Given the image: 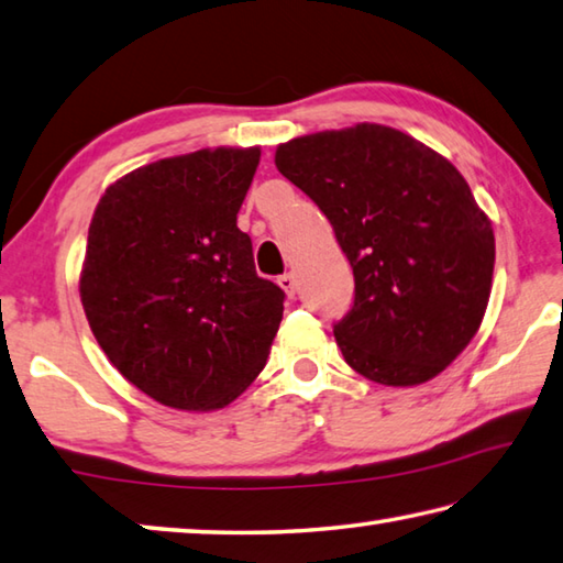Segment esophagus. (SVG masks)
I'll list each match as a JSON object with an SVG mask.
<instances>
[{"instance_id":"obj_1","label":"esophagus","mask_w":563,"mask_h":563,"mask_svg":"<svg viewBox=\"0 0 563 563\" xmlns=\"http://www.w3.org/2000/svg\"><path fill=\"white\" fill-rule=\"evenodd\" d=\"M279 287H282L284 291H287V297H294V294H297V287H299L297 276H294L291 272L282 274V276H279Z\"/></svg>"}]
</instances>
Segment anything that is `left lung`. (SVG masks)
I'll return each instance as SVG.
<instances>
[{
	"label": "left lung",
	"instance_id": "obj_1",
	"mask_svg": "<svg viewBox=\"0 0 563 563\" xmlns=\"http://www.w3.org/2000/svg\"><path fill=\"white\" fill-rule=\"evenodd\" d=\"M279 173L329 217L356 276L333 327L349 366L380 386H420L485 319L495 232L448 157L380 123L276 145Z\"/></svg>",
	"mask_w": 563,
	"mask_h": 563
}]
</instances>
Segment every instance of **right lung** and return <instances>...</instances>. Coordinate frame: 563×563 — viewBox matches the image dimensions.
I'll use <instances>...</instances> for the list:
<instances>
[{"mask_svg": "<svg viewBox=\"0 0 563 563\" xmlns=\"http://www.w3.org/2000/svg\"><path fill=\"white\" fill-rule=\"evenodd\" d=\"M260 147H202L118 177L88 227L78 294L98 346L161 406H230L266 366L284 291L236 227Z\"/></svg>", "mask_w": 563, "mask_h": 563, "instance_id": "obj_1", "label": "right lung"}]
</instances>
